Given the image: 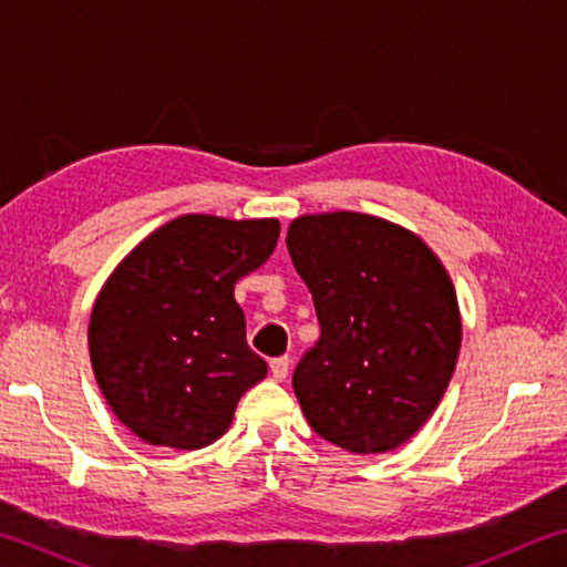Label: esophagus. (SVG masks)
Listing matches in <instances>:
<instances>
[{
  "label": "esophagus",
  "instance_id": "esophagus-1",
  "mask_svg": "<svg viewBox=\"0 0 567 567\" xmlns=\"http://www.w3.org/2000/svg\"><path fill=\"white\" fill-rule=\"evenodd\" d=\"M270 372H272L275 380L282 382L287 378V372H290V358H275L270 362Z\"/></svg>",
  "mask_w": 567,
  "mask_h": 567
}]
</instances>
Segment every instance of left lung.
<instances>
[{"mask_svg": "<svg viewBox=\"0 0 567 567\" xmlns=\"http://www.w3.org/2000/svg\"><path fill=\"white\" fill-rule=\"evenodd\" d=\"M287 249L320 320L292 375L310 427L358 455L408 443L443 400L463 340L443 262L410 229L362 213L297 217Z\"/></svg>", "mask_w": 567, "mask_h": 567, "instance_id": "left-lung-1", "label": "left lung"}]
</instances>
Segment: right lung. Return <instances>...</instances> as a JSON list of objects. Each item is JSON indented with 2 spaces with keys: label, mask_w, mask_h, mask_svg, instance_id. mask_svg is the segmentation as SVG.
<instances>
[{
  "label": "right lung",
  "mask_w": 567,
  "mask_h": 567,
  "mask_svg": "<svg viewBox=\"0 0 567 567\" xmlns=\"http://www.w3.org/2000/svg\"><path fill=\"white\" fill-rule=\"evenodd\" d=\"M270 219L182 215L114 267L90 318L104 400L150 445L199 450L227 433L245 392L267 375L249 350L235 285L267 262Z\"/></svg>",
  "instance_id": "1"
}]
</instances>
